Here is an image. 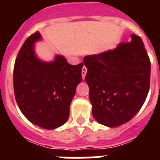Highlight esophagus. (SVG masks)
<instances>
[{"label": "esophagus", "mask_w": 160, "mask_h": 160, "mask_svg": "<svg viewBox=\"0 0 160 160\" xmlns=\"http://www.w3.org/2000/svg\"><path fill=\"white\" fill-rule=\"evenodd\" d=\"M86 72H87V68L85 67V66H83L82 70H81V75H82L83 79H85V75H86Z\"/></svg>", "instance_id": "34e87169"}]
</instances>
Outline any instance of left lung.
Instances as JSON below:
<instances>
[{"mask_svg":"<svg viewBox=\"0 0 160 160\" xmlns=\"http://www.w3.org/2000/svg\"><path fill=\"white\" fill-rule=\"evenodd\" d=\"M114 50L84 58L92 114L100 124L117 127L141 109L150 85V60L136 35Z\"/></svg>","mask_w":160,"mask_h":160,"instance_id":"8db88e82","label":"left lung"}]
</instances>
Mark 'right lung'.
I'll list each match as a JSON object with an SVG mask.
<instances>
[{"mask_svg": "<svg viewBox=\"0 0 160 160\" xmlns=\"http://www.w3.org/2000/svg\"><path fill=\"white\" fill-rule=\"evenodd\" d=\"M41 40L36 31L21 46L14 66V92L26 119L43 129H54L69 119L70 103L82 80L84 65H70L59 55L51 62L42 61L34 49V44Z\"/></svg>", "mask_w": 160, "mask_h": 160, "instance_id": "obj_1", "label": "right lung"}]
</instances>
